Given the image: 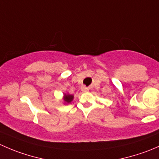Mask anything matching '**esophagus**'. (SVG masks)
I'll list each match as a JSON object with an SVG mask.
<instances>
[{
    "label": "esophagus",
    "instance_id": "1",
    "mask_svg": "<svg viewBox=\"0 0 159 159\" xmlns=\"http://www.w3.org/2000/svg\"><path fill=\"white\" fill-rule=\"evenodd\" d=\"M81 90H82V92H83V93H85V92H88L89 91V89H88V88H86V86H82L81 87Z\"/></svg>",
    "mask_w": 159,
    "mask_h": 159
}]
</instances>
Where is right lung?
<instances>
[{
	"instance_id": "1",
	"label": "right lung",
	"mask_w": 159,
	"mask_h": 159,
	"mask_svg": "<svg viewBox=\"0 0 159 159\" xmlns=\"http://www.w3.org/2000/svg\"><path fill=\"white\" fill-rule=\"evenodd\" d=\"M73 95H70V93H63V104L66 105V104H69L73 101Z\"/></svg>"
}]
</instances>
